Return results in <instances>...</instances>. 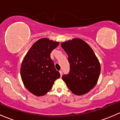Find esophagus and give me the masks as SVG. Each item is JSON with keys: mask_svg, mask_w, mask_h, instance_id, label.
<instances>
[{"mask_svg": "<svg viewBox=\"0 0 120 120\" xmlns=\"http://www.w3.org/2000/svg\"><path fill=\"white\" fill-rule=\"evenodd\" d=\"M59 72H60V76H61H61H62V75H63V72H62V71L60 70V71H59Z\"/></svg>", "mask_w": 120, "mask_h": 120, "instance_id": "1", "label": "esophagus"}]
</instances>
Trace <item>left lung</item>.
<instances>
[{
    "mask_svg": "<svg viewBox=\"0 0 120 120\" xmlns=\"http://www.w3.org/2000/svg\"><path fill=\"white\" fill-rule=\"evenodd\" d=\"M62 48L68 56L70 72L62 76L68 89L77 95L87 93L98 82L101 65L91 48L80 38L62 42Z\"/></svg>",
    "mask_w": 120,
    "mask_h": 120,
    "instance_id": "obj_1",
    "label": "left lung"
}]
</instances>
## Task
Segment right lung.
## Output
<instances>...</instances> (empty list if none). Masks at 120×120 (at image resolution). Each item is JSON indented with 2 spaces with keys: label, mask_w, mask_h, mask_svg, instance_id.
Wrapping results in <instances>:
<instances>
[{
  "label": "right lung",
  "mask_w": 120,
  "mask_h": 120,
  "mask_svg": "<svg viewBox=\"0 0 120 120\" xmlns=\"http://www.w3.org/2000/svg\"><path fill=\"white\" fill-rule=\"evenodd\" d=\"M59 42L43 38L36 41L22 61L21 75L25 87L36 96H42L52 89L60 77L50 53Z\"/></svg>",
  "instance_id": "1"
}]
</instances>
